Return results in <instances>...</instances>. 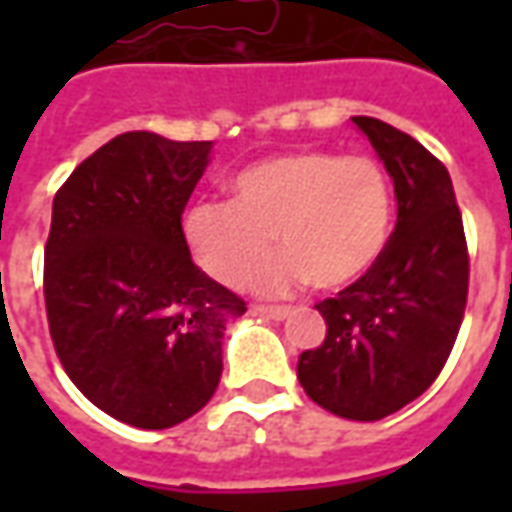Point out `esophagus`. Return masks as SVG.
Returning <instances> with one entry per match:
<instances>
[{
    "mask_svg": "<svg viewBox=\"0 0 512 512\" xmlns=\"http://www.w3.org/2000/svg\"><path fill=\"white\" fill-rule=\"evenodd\" d=\"M252 312H255V315H260V318L282 321V318H288L290 315V307H268V304H255V307H252Z\"/></svg>",
    "mask_w": 512,
    "mask_h": 512,
    "instance_id": "esophagus-1",
    "label": "esophagus"
}]
</instances>
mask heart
Instances as JSON below:
<instances>
[{
  "mask_svg": "<svg viewBox=\"0 0 512 512\" xmlns=\"http://www.w3.org/2000/svg\"><path fill=\"white\" fill-rule=\"evenodd\" d=\"M233 200H200L183 211V238L205 274L241 285L278 233L286 246L249 274V288L285 296L312 285L343 290L384 255L392 233V186L370 156L301 150L244 167Z\"/></svg>",
  "mask_w": 512,
  "mask_h": 512,
  "instance_id": "b5f03b06",
  "label": "heart"
}]
</instances>
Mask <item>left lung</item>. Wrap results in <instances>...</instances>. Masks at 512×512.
Here are the masks:
<instances>
[{"label": "left lung", "mask_w": 512, "mask_h": 512, "mask_svg": "<svg viewBox=\"0 0 512 512\" xmlns=\"http://www.w3.org/2000/svg\"><path fill=\"white\" fill-rule=\"evenodd\" d=\"M354 123L395 183V233L365 277L315 304L326 340L299 356L296 373L321 408L376 422L441 373L466 310L469 255L447 167L384 120Z\"/></svg>", "instance_id": "left-lung-1"}]
</instances>
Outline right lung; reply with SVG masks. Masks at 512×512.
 <instances>
[{"label": "right lung", "instance_id": "add662e5", "mask_svg": "<svg viewBox=\"0 0 512 512\" xmlns=\"http://www.w3.org/2000/svg\"><path fill=\"white\" fill-rule=\"evenodd\" d=\"M213 142L128 131L62 183L43 296L54 351L90 403L142 430L194 417L246 304L191 263L180 216Z\"/></svg>", "mask_w": 512, "mask_h": 512}]
</instances>
